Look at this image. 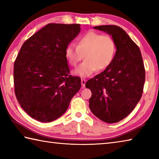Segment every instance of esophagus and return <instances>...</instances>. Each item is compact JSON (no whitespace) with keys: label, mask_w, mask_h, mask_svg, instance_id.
Instances as JSON below:
<instances>
[{"label":"esophagus","mask_w":159,"mask_h":159,"mask_svg":"<svg viewBox=\"0 0 159 159\" xmlns=\"http://www.w3.org/2000/svg\"><path fill=\"white\" fill-rule=\"evenodd\" d=\"M85 83H86L85 79H81V85H82V87H83V88H84L85 86Z\"/></svg>","instance_id":"obj_1"}]
</instances>
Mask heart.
<instances>
[{"label":"heart","mask_w":159,"mask_h":159,"mask_svg":"<svg viewBox=\"0 0 159 159\" xmlns=\"http://www.w3.org/2000/svg\"><path fill=\"white\" fill-rule=\"evenodd\" d=\"M116 45L109 35H102L95 31H89L80 37L76 46L67 45L65 56L69 64L76 66L83 58L85 60L75 70L78 76L88 77L97 71H102L111 65L114 60Z\"/></svg>","instance_id":"heart-1"}]
</instances>
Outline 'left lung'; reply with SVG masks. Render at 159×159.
<instances>
[{"label": "left lung", "mask_w": 159, "mask_h": 159, "mask_svg": "<svg viewBox=\"0 0 159 159\" xmlns=\"http://www.w3.org/2000/svg\"><path fill=\"white\" fill-rule=\"evenodd\" d=\"M111 35L116 45L114 60L108 68L85 83L92 92L89 107L103 121L123 120L140 100L145 81V69L140 50L122 28L116 25L94 27Z\"/></svg>", "instance_id": "left-lung-1"}]
</instances>
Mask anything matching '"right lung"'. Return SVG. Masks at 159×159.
Masks as SVG:
<instances>
[{
    "label": "right lung",
    "instance_id": "obj_1",
    "mask_svg": "<svg viewBox=\"0 0 159 159\" xmlns=\"http://www.w3.org/2000/svg\"><path fill=\"white\" fill-rule=\"evenodd\" d=\"M79 24L50 23L24 43L14 64L15 93L31 118L51 122L60 117L81 87L70 75L67 45L80 32Z\"/></svg>",
    "mask_w": 159,
    "mask_h": 159
}]
</instances>
